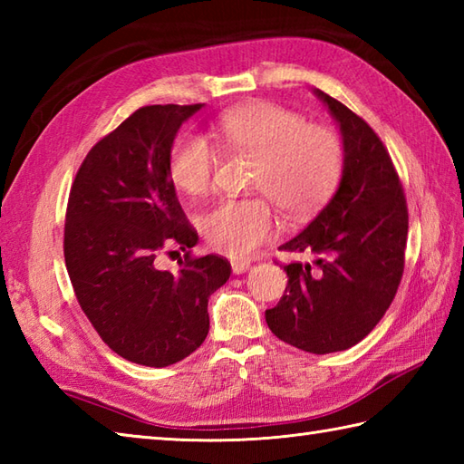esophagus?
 <instances>
[{
	"label": "esophagus",
	"instance_id": "obj_1",
	"mask_svg": "<svg viewBox=\"0 0 464 464\" xmlns=\"http://www.w3.org/2000/svg\"><path fill=\"white\" fill-rule=\"evenodd\" d=\"M251 267V261H233L231 263V269L235 275H241V273H247Z\"/></svg>",
	"mask_w": 464,
	"mask_h": 464
}]
</instances>
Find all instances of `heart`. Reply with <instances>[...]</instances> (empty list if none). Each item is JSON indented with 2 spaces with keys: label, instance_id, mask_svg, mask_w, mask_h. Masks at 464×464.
I'll use <instances>...</instances> for the list:
<instances>
[{
  "label": "heart",
  "instance_id": "heart-1",
  "mask_svg": "<svg viewBox=\"0 0 464 464\" xmlns=\"http://www.w3.org/2000/svg\"><path fill=\"white\" fill-rule=\"evenodd\" d=\"M227 150L257 157L251 189L265 193L289 217L317 209L337 187L343 173L339 135L309 125L299 113L257 102L225 111L215 123ZM219 153L203 135L185 131L169 155V175L187 195L211 191ZM201 231L217 251L245 259L275 237L277 219L267 199H225L205 211Z\"/></svg>",
  "mask_w": 464,
  "mask_h": 464
}]
</instances>
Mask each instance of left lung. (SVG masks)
Returning a JSON list of instances; mask_svg holds the SVG:
<instances>
[{"label": "left lung", "instance_id": "8db88e82", "mask_svg": "<svg viewBox=\"0 0 464 464\" xmlns=\"http://www.w3.org/2000/svg\"><path fill=\"white\" fill-rule=\"evenodd\" d=\"M343 137L339 189L283 251L311 253L291 263L287 289L265 311L275 337L327 354L362 341L387 313L405 269L407 199L391 155L369 123L314 90Z\"/></svg>", "mask_w": 464, "mask_h": 464}]
</instances>
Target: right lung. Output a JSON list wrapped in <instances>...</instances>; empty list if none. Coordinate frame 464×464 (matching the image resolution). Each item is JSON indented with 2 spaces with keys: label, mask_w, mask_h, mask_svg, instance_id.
Returning a JSON list of instances; mask_svg holds the SVG:
<instances>
[{
  "label": "right lung",
  "mask_w": 464,
  "mask_h": 464,
  "mask_svg": "<svg viewBox=\"0 0 464 464\" xmlns=\"http://www.w3.org/2000/svg\"><path fill=\"white\" fill-rule=\"evenodd\" d=\"M195 105H147L97 141L69 193L63 253L75 297L103 343L145 367H169L201 347L207 303L231 265L217 255L180 260L177 274L154 263L167 244L199 241L169 175L179 127Z\"/></svg>",
  "instance_id": "right-lung-1"
}]
</instances>
